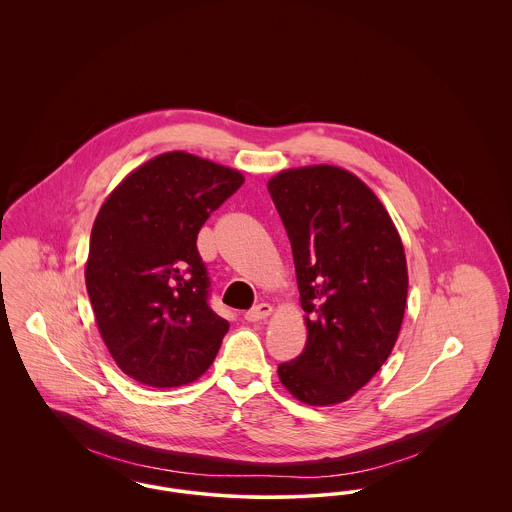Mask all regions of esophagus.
Masks as SVG:
<instances>
[{
	"label": "esophagus",
	"mask_w": 512,
	"mask_h": 512,
	"mask_svg": "<svg viewBox=\"0 0 512 512\" xmlns=\"http://www.w3.org/2000/svg\"><path fill=\"white\" fill-rule=\"evenodd\" d=\"M270 313H272V307L268 303H259V305L251 307L245 313L244 318L247 322H257V320H265V318L270 317Z\"/></svg>",
	"instance_id": "esophagus-1"
}]
</instances>
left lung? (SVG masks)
Wrapping results in <instances>:
<instances>
[{
  "mask_svg": "<svg viewBox=\"0 0 512 512\" xmlns=\"http://www.w3.org/2000/svg\"><path fill=\"white\" fill-rule=\"evenodd\" d=\"M268 192L292 244L307 343L278 366L295 399L315 407L353 397L390 357L407 307L401 236L353 172L311 165L278 172Z\"/></svg>",
  "mask_w": 512,
  "mask_h": 512,
  "instance_id": "1",
  "label": "left lung"
}]
</instances>
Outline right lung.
Segmentation results:
<instances>
[{
  "instance_id": "right-lung-1",
  "label": "right lung",
  "mask_w": 512,
  "mask_h": 512,
  "mask_svg": "<svg viewBox=\"0 0 512 512\" xmlns=\"http://www.w3.org/2000/svg\"><path fill=\"white\" fill-rule=\"evenodd\" d=\"M236 169L186 151L149 159L107 195L92 226L86 290L99 334L126 376L192 384L230 324L207 305L197 232L244 184Z\"/></svg>"
}]
</instances>
